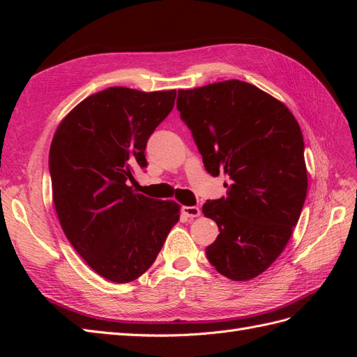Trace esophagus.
Listing matches in <instances>:
<instances>
[{"label":"esophagus","mask_w":357,"mask_h":357,"mask_svg":"<svg viewBox=\"0 0 357 357\" xmlns=\"http://www.w3.org/2000/svg\"><path fill=\"white\" fill-rule=\"evenodd\" d=\"M181 213H183V215H186V218L193 219V218H198V215L201 214V210L198 207H183Z\"/></svg>","instance_id":"obj_1"}]
</instances>
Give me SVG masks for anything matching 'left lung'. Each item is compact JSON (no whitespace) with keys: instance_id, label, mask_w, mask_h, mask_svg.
<instances>
[{"instance_id":"8db88e82","label":"left lung","mask_w":357,"mask_h":357,"mask_svg":"<svg viewBox=\"0 0 357 357\" xmlns=\"http://www.w3.org/2000/svg\"><path fill=\"white\" fill-rule=\"evenodd\" d=\"M177 110L208 174L231 180L226 197L202 207L220 231L207 259L234 282L252 280L283 252L304 207L301 128L283 102L241 80L180 89Z\"/></svg>"}]
</instances>
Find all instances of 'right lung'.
<instances>
[{"label":"right lung","mask_w":357,"mask_h":357,"mask_svg":"<svg viewBox=\"0 0 357 357\" xmlns=\"http://www.w3.org/2000/svg\"><path fill=\"white\" fill-rule=\"evenodd\" d=\"M176 91L96 92L63 117L49 153L53 204L68 241L96 274L129 283L155 262L180 205L135 193L149 137L174 107Z\"/></svg>","instance_id":"right-lung-1"}]
</instances>
